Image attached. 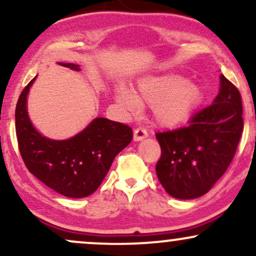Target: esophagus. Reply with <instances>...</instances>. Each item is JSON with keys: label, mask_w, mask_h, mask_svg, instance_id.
<instances>
[{"label": "esophagus", "mask_w": 256, "mask_h": 256, "mask_svg": "<svg viewBox=\"0 0 256 256\" xmlns=\"http://www.w3.org/2000/svg\"><path fill=\"white\" fill-rule=\"evenodd\" d=\"M148 137V132H146V128H137L136 130L134 131V140H144V138Z\"/></svg>", "instance_id": "obj_1"}]
</instances>
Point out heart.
<instances>
[{
    "label": "heart",
    "instance_id": "1",
    "mask_svg": "<svg viewBox=\"0 0 256 256\" xmlns=\"http://www.w3.org/2000/svg\"><path fill=\"white\" fill-rule=\"evenodd\" d=\"M204 90L180 74L150 76L137 83L134 95L128 90L116 91L120 106L130 112L140 107L154 108V119L162 128H177L188 122L204 100Z\"/></svg>",
    "mask_w": 256,
    "mask_h": 256
}]
</instances>
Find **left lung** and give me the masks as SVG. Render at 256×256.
<instances>
[{
  "label": "left lung",
  "mask_w": 256,
  "mask_h": 256,
  "mask_svg": "<svg viewBox=\"0 0 256 256\" xmlns=\"http://www.w3.org/2000/svg\"><path fill=\"white\" fill-rule=\"evenodd\" d=\"M238 89L220 76L219 94L189 125L155 134L161 146L158 180L172 198L192 200L210 192L234 156L243 131Z\"/></svg>",
  "instance_id": "obj_1"
}]
</instances>
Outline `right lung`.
Masks as SVG:
<instances>
[{
	"label": "right lung",
	"mask_w": 256,
	"mask_h": 256,
	"mask_svg": "<svg viewBox=\"0 0 256 256\" xmlns=\"http://www.w3.org/2000/svg\"><path fill=\"white\" fill-rule=\"evenodd\" d=\"M74 71L79 64H64ZM34 77L20 94L16 108V131L20 155L34 177L66 198L89 196L101 185L114 158L132 140L128 125L96 118L74 137L55 140L32 125L26 100Z\"/></svg>",
	"instance_id": "right-lung-1"
}]
</instances>
